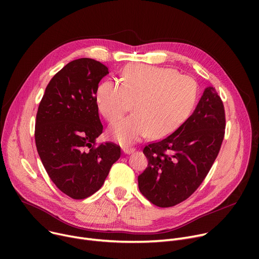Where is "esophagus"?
I'll use <instances>...</instances> for the list:
<instances>
[{"instance_id": "obj_1", "label": "esophagus", "mask_w": 259, "mask_h": 259, "mask_svg": "<svg viewBox=\"0 0 259 259\" xmlns=\"http://www.w3.org/2000/svg\"><path fill=\"white\" fill-rule=\"evenodd\" d=\"M121 150H122V152H124L125 154H131L132 152L135 151V149L132 148V147H122Z\"/></svg>"}]
</instances>
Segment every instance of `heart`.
<instances>
[{
  "label": "heart",
  "instance_id": "1",
  "mask_svg": "<svg viewBox=\"0 0 259 259\" xmlns=\"http://www.w3.org/2000/svg\"><path fill=\"white\" fill-rule=\"evenodd\" d=\"M197 99L195 80L165 67L129 65L120 84L106 79L99 85L95 104L110 122L124 115L133 104L134 113L109 130L113 141L129 145L152 135L168 137L192 113Z\"/></svg>",
  "mask_w": 259,
  "mask_h": 259
}]
</instances>
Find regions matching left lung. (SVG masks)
I'll use <instances>...</instances> for the list:
<instances>
[{
    "instance_id": "obj_1",
    "label": "left lung",
    "mask_w": 259,
    "mask_h": 259,
    "mask_svg": "<svg viewBox=\"0 0 259 259\" xmlns=\"http://www.w3.org/2000/svg\"><path fill=\"white\" fill-rule=\"evenodd\" d=\"M222 99L207 87L184 124L166 139L144 148L148 167L139 176L142 194L160 208L187 199L205 180L225 137Z\"/></svg>"
}]
</instances>
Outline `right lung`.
I'll use <instances>...</instances> for the list:
<instances>
[{
	"label": "right lung",
	"instance_id": "obj_1",
	"mask_svg": "<svg viewBox=\"0 0 259 259\" xmlns=\"http://www.w3.org/2000/svg\"><path fill=\"white\" fill-rule=\"evenodd\" d=\"M108 73L98 61L74 60L51 78L38 105L37 153L50 180L73 199L97 192L120 156L113 143L94 147L103 132L95 94Z\"/></svg>",
	"mask_w": 259,
	"mask_h": 259
}]
</instances>
